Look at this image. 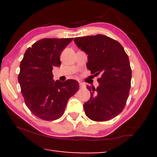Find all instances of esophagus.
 Returning a JSON list of instances; mask_svg holds the SVG:
<instances>
[{"label":"esophagus","instance_id":"esophagus-1","mask_svg":"<svg viewBox=\"0 0 157 157\" xmlns=\"http://www.w3.org/2000/svg\"><path fill=\"white\" fill-rule=\"evenodd\" d=\"M79 86H80L81 88H84L85 87V85L83 84V83H79Z\"/></svg>","mask_w":157,"mask_h":157}]
</instances>
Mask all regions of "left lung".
<instances>
[{
	"label": "left lung",
	"mask_w": 157,
	"mask_h": 157,
	"mask_svg": "<svg viewBox=\"0 0 157 157\" xmlns=\"http://www.w3.org/2000/svg\"><path fill=\"white\" fill-rule=\"evenodd\" d=\"M76 46L88 54L87 68L101 77L95 89L87 86L91 98L83 104L86 115L95 121L110 120L123 111L128 99L132 68L128 55L117 40L104 35L74 38Z\"/></svg>",
	"instance_id": "obj_1"
}]
</instances>
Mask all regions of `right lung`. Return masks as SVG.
Listing matches in <instances>:
<instances>
[{
	"mask_svg": "<svg viewBox=\"0 0 157 157\" xmlns=\"http://www.w3.org/2000/svg\"><path fill=\"white\" fill-rule=\"evenodd\" d=\"M69 38H43L25 51L20 64L18 82L25 104L36 117L46 121L59 119L68 99L79 89L78 81L53 79L54 66H61L62 51Z\"/></svg>",
	"mask_w": 157,
	"mask_h": 157,
	"instance_id": "right-lung-1",
	"label": "right lung"
}]
</instances>
